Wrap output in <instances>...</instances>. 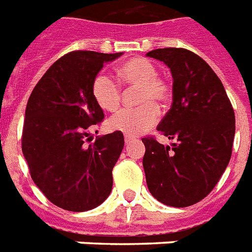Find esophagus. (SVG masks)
Returning a JSON list of instances; mask_svg holds the SVG:
<instances>
[{
	"mask_svg": "<svg viewBox=\"0 0 252 252\" xmlns=\"http://www.w3.org/2000/svg\"><path fill=\"white\" fill-rule=\"evenodd\" d=\"M124 141H126V144H129V142L134 141V138L132 137V136H126V137H124Z\"/></svg>",
	"mask_w": 252,
	"mask_h": 252,
	"instance_id": "1",
	"label": "esophagus"
}]
</instances>
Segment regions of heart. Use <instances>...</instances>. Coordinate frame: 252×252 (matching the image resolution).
Here are the masks:
<instances>
[{
  "label": "heart",
  "instance_id": "1",
  "mask_svg": "<svg viewBox=\"0 0 252 252\" xmlns=\"http://www.w3.org/2000/svg\"><path fill=\"white\" fill-rule=\"evenodd\" d=\"M119 78L129 87H138V108H123L108 120L112 130H118L126 136H138L150 129L158 122L157 106L170 96V86L163 78L157 76V66L144 57H136L126 61L119 68ZM93 96L99 106L106 111H115L120 104L122 90L116 81L100 72L93 81Z\"/></svg>",
  "mask_w": 252,
  "mask_h": 252
}]
</instances>
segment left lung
<instances>
[{
    "instance_id": "8db88e82",
    "label": "left lung",
    "mask_w": 252,
    "mask_h": 252,
    "mask_svg": "<svg viewBox=\"0 0 252 252\" xmlns=\"http://www.w3.org/2000/svg\"><path fill=\"white\" fill-rule=\"evenodd\" d=\"M146 56L163 61L171 72L172 104L157 129L175 140L165 146L142 138L146 184L162 204L189 207L215 188L230 161L234 110L222 82L196 53L162 48Z\"/></svg>"
}]
</instances>
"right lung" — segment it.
Listing matches in <instances>:
<instances>
[{"instance_id": "obj_1", "label": "right lung", "mask_w": 252, "mask_h": 252, "mask_svg": "<svg viewBox=\"0 0 252 252\" xmlns=\"http://www.w3.org/2000/svg\"><path fill=\"white\" fill-rule=\"evenodd\" d=\"M122 55L68 53L45 72L30 95L22 152L33 183L65 211L94 209L112 189V168L124 136L116 130L90 142V128L104 118L91 86L103 64Z\"/></svg>"}]
</instances>
